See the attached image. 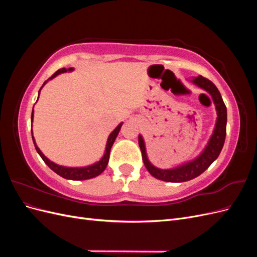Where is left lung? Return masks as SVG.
<instances>
[{
  "label": "left lung",
  "instance_id": "8db88e82",
  "mask_svg": "<svg viewBox=\"0 0 257 257\" xmlns=\"http://www.w3.org/2000/svg\"><path fill=\"white\" fill-rule=\"evenodd\" d=\"M192 82L198 85L199 88L206 90L212 96L213 102L216 108V123L212 136L210 137L209 142L198 157L191 162L185 163L183 165L178 166L172 169H161L153 166L148 160L146 146L142 135L138 136V144L142 150V157L146 168L154 178L166 182H184L192 180L203 174L205 170L212 164L221 153L224 146L225 136H226V122H227V109L225 106L220 91L214 85L212 81L205 78L203 76L194 77Z\"/></svg>",
  "mask_w": 257,
  "mask_h": 257
}]
</instances>
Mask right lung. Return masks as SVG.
<instances>
[{
  "instance_id": "right-lung-1",
  "label": "right lung",
  "mask_w": 257,
  "mask_h": 257,
  "mask_svg": "<svg viewBox=\"0 0 257 257\" xmlns=\"http://www.w3.org/2000/svg\"><path fill=\"white\" fill-rule=\"evenodd\" d=\"M72 71H73L72 67H69V68H61V69H59V71H57L56 73H54L48 80L54 78V77L58 76L61 73L72 72ZM48 80H46L44 82V84L42 85V88L44 87L45 83L47 82ZM40 92H41V90L38 91V96H40ZM31 121H33V110H32V115H31ZM122 124L123 123H120L119 125L116 126L111 132V134L108 136V141H107V145H106V150H105V153L103 155V158L100 159L98 162L94 163V164H93V165H90V166H87V167H64V166H60V165L56 164V163L51 162L50 160H48L43 154V152L40 150V148L36 146L35 139H34L33 135H32V139H33V143H34V146H35V149H36L37 153L41 155V158L43 159V161L46 163V164L48 165V167L50 169L53 170L54 173L58 174L61 177L65 178V179H69V180H87V179L97 177L98 175L102 174L104 170H105V168H106V166L108 164V161H109L110 149H111V147H112V145H113V143L115 141L116 136H118V134H119Z\"/></svg>"
}]
</instances>
